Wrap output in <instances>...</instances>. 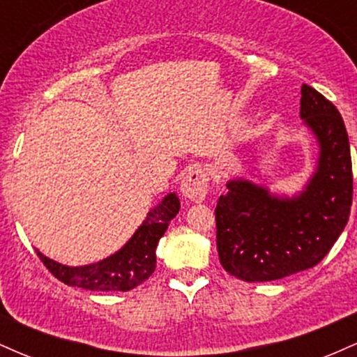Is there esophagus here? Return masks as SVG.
<instances>
[{"label": "esophagus", "instance_id": "obj_1", "mask_svg": "<svg viewBox=\"0 0 357 357\" xmlns=\"http://www.w3.org/2000/svg\"><path fill=\"white\" fill-rule=\"evenodd\" d=\"M208 184H210V178H208L206 171L203 167H191L181 179V192L184 198L195 203H202L206 198Z\"/></svg>", "mask_w": 357, "mask_h": 357}]
</instances>
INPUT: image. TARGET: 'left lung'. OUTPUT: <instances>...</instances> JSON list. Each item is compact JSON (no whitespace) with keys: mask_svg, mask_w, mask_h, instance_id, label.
I'll return each instance as SVG.
<instances>
[{"mask_svg":"<svg viewBox=\"0 0 357 357\" xmlns=\"http://www.w3.org/2000/svg\"><path fill=\"white\" fill-rule=\"evenodd\" d=\"M301 117L319 142L317 169L304 191L282 198L247 179H231L216 204L220 264L245 282L278 280L315 267L349 220L352 162L341 114L304 84Z\"/></svg>","mask_w":357,"mask_h":357,"instance_id":"8db88e82","label":"left lung"}]
</instances>
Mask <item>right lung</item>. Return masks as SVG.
<instances>
[{"instance_id":"right-lung-1","label":"right lung","mask_w":357,"mask_h":357,"mask_svg":"<svg viewBox=\"0 0 357 357\" xmlns=\"http://www.w3.org/2000/svg\"><path fill=\"white\" fill-rule=\"evenodd\" d=\"M179 206L181 204L178 196L169 192L158 206L147 213L146 220L124 247L97 264L68 267L45 257L38 250L36 255L50 270L52 275L63 284L97 292H127L153 275L155 248L166 233L169 221L178 215Z\"/></svg>"}]
</instances>
